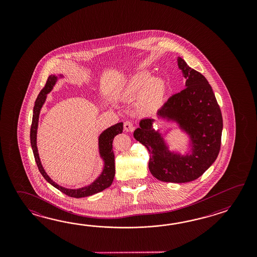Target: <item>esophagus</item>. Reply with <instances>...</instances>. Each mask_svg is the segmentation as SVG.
Listing matches in <instances>:
<instances>
[{
	"instance_id": "obj_1",
	"label": "esophagus",
	"mask_w": 257,
	"mask_h": 257,
	"mask_svg": "<svg viewBox=\"0 0 257 257\" xmlns=\"http://www.w3.org/2000/svg\"><path fill=\"white\" fill-rule=\"evenodd\" d=\"M124 130L126 131H128V132L134 131L133 123L130 120L125 121V122H124Z\"/></svg>"
}]
</instances>
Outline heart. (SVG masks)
Segmentation results:
<instances>
[{
	"label": "heart",
	"mask_w": 257,
	"mask_h": 257,
	"mask_svg": "<svg viewBox=\"0 0 257 257\" xmlns=\"http://www.w3.org/2000/svg\"><path fill=\"white\" fill-rule=\"evenodd\" d=\"M166 93V83L161 77L151 79L149 72H142L132 77L122 90L126 99L140 95L138 106L142 113L153 114L162 106Z\"/></svg>",
	"instance_id": "1"
}]
</instances>
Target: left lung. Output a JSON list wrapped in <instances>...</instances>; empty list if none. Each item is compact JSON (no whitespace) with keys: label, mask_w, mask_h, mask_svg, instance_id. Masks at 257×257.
I'll list each match as a JSON object with an SVG mask.
<instances>
[{"label":"left lung","mask_w":257,"mask_h":257,"mask_svg":"<svg viewBox=\"0 0 257 257\" xmlns=\"http://www.w3.org/2000/svg\"><path fill=\"white\" fill-rule=\"evenodd\" d=\"M178 67L186 79V88L175 93L158 110L160 117L178 123L191 139L192 153H171L164 138L153 128V118H144L134 138L147 148L149 169L158 180L187 183L196 180L218 157L223 127L222 115L212 88L200 72L178 58Z\"/></svg>","instance_id":"left-lung-1"}]
</instances>
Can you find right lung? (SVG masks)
I'll list each match as a JSON object with an SVG mask.
<instances>
[{
  "mask_svg": "<svg viewBox=\"0 0 257 257\" xmlns=\"http://www.w3.org/2000/svg\"><path fill=\"white\" fill-rule=\"evenodd\" d=\"M58 77L55 75H50L47 80V82L45 84L43 89L40 91L38 98L35 102L33 110V118H32V125L30 128V142H31V147L33 150L34 157L36 160L37 165L39 167L40 174L43 175L44 178L49 182L50 185L59 189L60 192L64 193L67 196L71 197H89L94 195L99 192H102L105 188L109 187L115 176V155L113 152V140L115 136L117 134H120L123 131V123H117L114 126H110L100 135L99 137V152L101 157L104 159V167L102 174L100 175L98 178L85 187L79 188V189H69L62 186H59L56 184L54 181L51 180L49 175L45 172V170L42 167V164L40 163L39 153H38V147H37V131H38V126H39V117L40 110L42 108L47 94L53 89L55 83L57 82Z\"/></svg>",
  "mask_w": 257,
  "mask_h": 257,
  "instance_id": "obj_1",
  "label": "right lung"
}]
</instances>
